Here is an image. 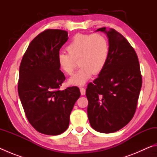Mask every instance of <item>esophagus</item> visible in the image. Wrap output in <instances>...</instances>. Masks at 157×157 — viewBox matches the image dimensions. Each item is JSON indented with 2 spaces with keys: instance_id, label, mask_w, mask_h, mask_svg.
Listing matches in <instances>:
<instances>
[{
  "instance_id": "1",
  "label": "esophagus",
  "mask_w": 157,
  "mask_h": 157,
  "mask_svg": "<svg viewBox=\"0 0 157 157\" xmlns=\"http://www.w3.org/2000/svg\"><path fill=\"white\" fill-rule=\"evenodd\" d=\"M79 90H80L81 95H85V94H86V89L83 88V87H80V88H79Z\"/></svg>"
}]
</instances>
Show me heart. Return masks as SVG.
<instances>
[{"label":"heart","instance_id":"obj_1","mask_svg":"<svg viewBox=\"0 0 157 157\" xmlns=\"http://www.w3.org/2000/svg\"><path fill=\"white\" fill-rule=\"evenodd\" d=\"M67 53L57 56V64L62 72L71 75L76 62L81 68L68 79V84L82 86L91 78L105 68L109 55V44L107 38L100 34H82L74 36L66 46Z\"/></svg>","mask_w":157,"mask_h":157}]
</instances>
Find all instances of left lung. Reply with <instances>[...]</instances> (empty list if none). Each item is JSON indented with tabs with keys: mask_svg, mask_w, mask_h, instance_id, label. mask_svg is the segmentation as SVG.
Returning a JSON list of instances; mask_svg holds the SVG:
<instances>
[{
	"mask_svg": "<svg viewBox=\"0 0 157 157\" xmlns=\"http://www.w3.org/2000/svg\"><path fill=\"white\" fill-rule=\"evenodd\" d=\"M109 44L107 62L86 90L87 113L95 131L113 133L129 123L136 109L142 77L137 55L128 41L113 29H98Z\"/></svg>",
	"mask_w": 157,
	"mask_h": 157,
	"instance_id": "1",
	"label": "left lung"
}]
</instances>
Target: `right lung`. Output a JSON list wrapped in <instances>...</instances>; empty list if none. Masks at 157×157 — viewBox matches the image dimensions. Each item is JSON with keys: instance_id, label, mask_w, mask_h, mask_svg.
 I'll list each match as a JSON object with an SVG mask.
<instances>
[{"instance_id": "obj_1", "label": "right lung", "mask_w": 157, "mask_h": 157, "mask_svg": "<svg viewBox=\"0 0 157 157\" xmlns=\"http://www.w3.org/2000/svg\"><path fill=\"white\" fill-rule=\"evenodd\" d=\"M68 33L48 29L38 34L21 60L18 92L25 116L36 131L59 135L67 129L74 105L80 96L78 87L59 90L65 76L57 64L59 50Z\"/></svg>"}]
</instances>
